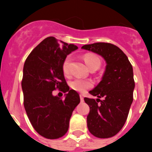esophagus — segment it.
Segmentation results:
<instances>
[{"instance_id":"1","label":"esophagus","mask_w":152,"mask_h":152,"mask_svg":"<svg viewBox=\"0 0 152 152\" xmlns=\"http://www.w3.org/2000/svg\"><path fill=\"white\" fill-rule=\"evenodd\" d=\"M80 102H84V96H83V95L81 94L80 95Z\"/></svg>"}]
</instances>
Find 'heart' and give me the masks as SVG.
Returning a JSON list of instances; mask_svg holds the SVG:
<instances>
[{"label":"heart","mask_w":152,"mask_h":152,"mask_svg":"<svg viewBox=\"0 0 152 152\" xmlns=\"http://www.w3.org/2000/svg\"><path fill=\"white\" fill-rule=\"evenodd\" d=\"M84 61L88 67L90 68L93 67H97L98 68L100 66V58L95 55L93 54H86L84 57ZM72 61V58L71 56H67L64 59L61 65L62 72L64 75H68L69 73L70 64ZM93 86V83L91 80H83V79L76 78L74 79L70 82V87L73 89L74 91H77V92L84 93L86 90L89 89Z\"/></svg>","instance_id":"heart-1"}]
</instances>
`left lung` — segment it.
Instances as JSON below:
<instances>
[{
	"instance_id": "obj_1",
	"label": "left lung",
	"mask_w": 152,
	"mask_h": 152,
	"mask_svg": "<svg viewBox=\"0 0 152 152\" xmlns=\"http://www.w3.org/2000/svg\"><path fill=\"white\" fill-rule=\"evenodd\" d=\"M81 49L100 55L107 63L101 81L89 91L98 98L85 97L84 101L90 107L87 117L90 132L100 139L110 138L123 127L133 101L132 66L124 52L111 43L96 42Z\"/></svg>"
}]
</instances>
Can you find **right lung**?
<instances>
[{
	"label": "right lung",
	"mask_w": 152,
	"mask_h": 152,
	"mask_svg": "<svg viewBox=\"0 0 152 152\" xmlns=\"http://www.w3.org/2000/svg\"><path fill=\"white\" fill-rule=\"evenodd\" d=\"M77 49L49 36L30 52L23 66L22 89L23 105L31 124L40 135L56 139L65 135L80 96L70 90L62 72V62L68 54ZM56 89L67 92L62 100L52 94Z\"/></svg>",
	"instance_id": "add662e5"
}]
</instances>
